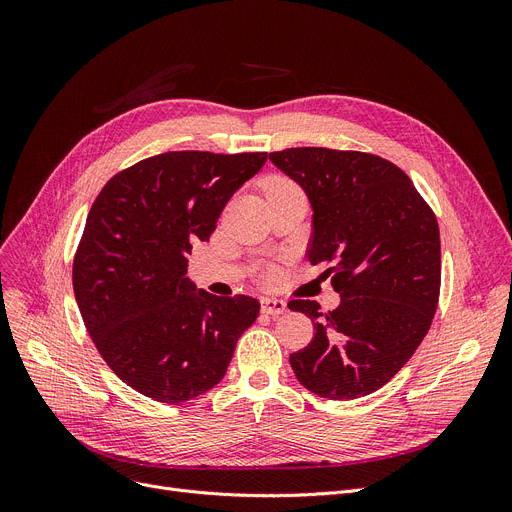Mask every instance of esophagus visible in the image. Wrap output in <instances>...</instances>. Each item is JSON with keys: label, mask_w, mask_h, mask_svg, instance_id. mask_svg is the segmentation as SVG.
Masks as SVG:
<instances>
[{"label": "esophagus", "mask_w": 512, "mask_h": 512, "mask_svg": "<svg viewBox=\"0 0 512 512\" xmlns=\"http://www.w3.org/2000/svg\"><path fill=\"white\" fill-rule=\"evenodd\" d=\"M261 311L267 313V315H274V317H276V315L286 313V303L280 301V299L265 297V299H261Z\"/></svg>", "instance_id": "34e87169"}]
</instances>
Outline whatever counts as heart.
Returning a JSON list of instances; mask_svg holds the SVG:
<instances>
[{
	"instance_id": "b5f03b06",
	"label": "heart",
	"mask_w": 512,
	"mask_h": 512,
	"mask_svg": "<svg viewBox=\"0 0 512 512\" xmlns=\"http://www.w3.org/2000/svg\"><path fill=\"white\" fill-rule=\"evenodd\" d=\"M288 186H294L292 182H288L286 178H270V182H267V191H276V188H288Z\"/></svg>"
}]
</instances>
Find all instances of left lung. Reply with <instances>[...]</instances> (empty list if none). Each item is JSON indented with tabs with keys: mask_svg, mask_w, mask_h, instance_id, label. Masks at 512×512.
<instances>
[{
	"mask_svg": "<svg viewBox=\"0 0 512 512\" xmlns=\"http://www.w3.org/2000/svg\"><path fill=\"white\" fill-rule=\"evenodd\" d=\"M299 182L313 209L309 261L324 263L340 294L334 311L294 299L315 336L290 355L297 380L330 400L388 384L425 338L440 297L438 220L392 161L326 147L270 153Z\"/></svg>",
	"mask_w": 512,
	"mask_h": 512,
	"instance_id": "left-lung-1",
	"label": "left lung"
}]
</instances>
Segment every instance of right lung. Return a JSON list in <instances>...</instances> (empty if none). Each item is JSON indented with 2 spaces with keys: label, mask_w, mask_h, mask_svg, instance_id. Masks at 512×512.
<instances>
[{
  "label": "right lung",
  "mask_w": 512,
  "mask_h": 512,
  "mask_svg": "<svg viewBox=\"0 0 512 512\" xmlns=\"http://www.w3.org/2000/svg\"><path fill=\"white\" fill-rule=\"evenodd\" d=\"M267 153L168 151L107 180L72 265L74 297L99 355L147 398L178 405L220 384L259 315L245 294L213 297L186 278L230 197Z\"/></svg>",
  "instance_id": "right-lung-1"
}]
</instances>
